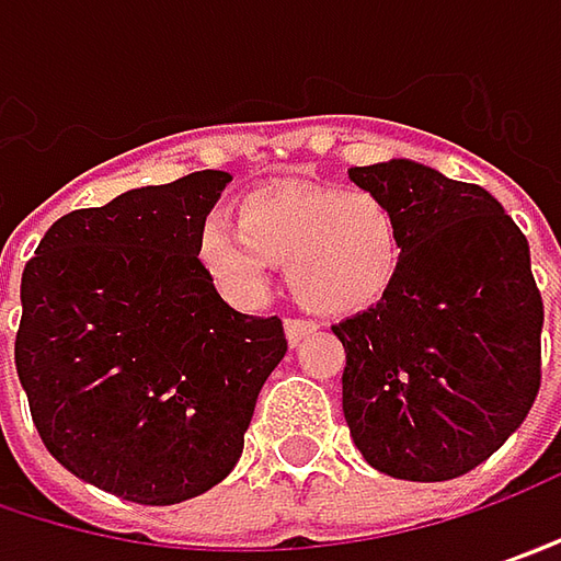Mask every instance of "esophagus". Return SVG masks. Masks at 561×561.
<instances>
[{
    "mask_svg": "<svg viewBox=\"0 0 561 561\" xmlns=\"http://www.w3.org/2000/svg\"><path fill=\"white\" fill-rule=\"evenodd\" d=\"M313 332H317V323H310V320H285V339H288L291 348H298Z\"/></svg>",
    "mask_w": 561,
    "mask_h": 561,
    "instance_id": "esophagus-1",
    "label": "esophagus"
}]
</instances>
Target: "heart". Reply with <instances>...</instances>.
I'll use <instances>...</instances> for the list:
<instances>
[{"mask_svg":"<svg viewBox=\"0 0 561 561\" xmlns=\"http://www.w3.org/2000/svg\"><path fill=\"white\" fill-rule=\"evenodd\" d=\"M201 273L232 307L263 305L276 263L291 295L320 317H352L389 291L402 266V226L370 187L270 184L213 216L194 241Z\"/></svg>","mask_w":561,"mask_h":561,"instance_id":"1","label":"heart"}]
</instances>
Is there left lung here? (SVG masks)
Returning <instances> with one entry per match:
<instances>
[{"instance_id": "left-lung-1", "label": "left lung", "mask_w": 561, "mask_h": 561, "mask_svg": "<svg viewBox=\"0 0 561 561\" xmlns=\"http://www.w3.org/2000/svg\"><path fill=\"white\" fill-rule=\"evenodd\" d=\"M402 226V266L377 305L332 332L342 411L370 468L436 483L468 474L522 426L540 389L543 301L502 204L414 159L354 165Z\"/></svg>"}]
</instances>
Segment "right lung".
Instances as JSON below:
<instances>
[{"instance_id": "right-lung-1", "label": "right lung", "mask_w": 561, "mask_h": 561, "mask_svg": "<svg viewBox=\"0 0 561 561\" xmlns=\"http://www.w3.org/2000/svg\"><path fill=\"white\" fill-rule=\"evenodd\" d=\"M229 182L204 169L75 209L24 266L14 367L39 439L112 496L175 505L226 480L288 348L276 317L232 310L194 260Z\"/></svg>"}]
</instances>
